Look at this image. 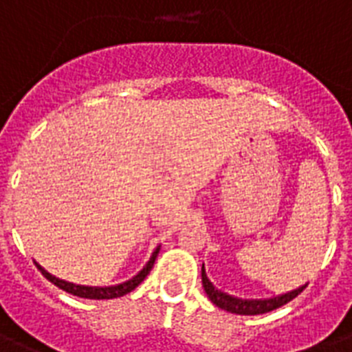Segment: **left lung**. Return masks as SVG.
Wrapping results in <instances>:
<instances>
[{
  "instance_id": "obj_1",
  "label": "left lung",
  "mask_w": 352,
  "mask_h": 352,
  "mask_svg": "<svg viewBox=\"0 0 352 352\" xmlns=\"http://www.w3.org/2000/svg\"><path fill=\"white\" fill-rule=\"evenodd\" d=\"M201 278H203V287L204 292L208 294V298L212 300L214 305H217L223 311L234 312V314H245V316H252V314H265V312H270L278 307L289 303L290 300H294L296 296L303 292L307 285L300 287V289L292 290V292H287V294H281L278 298H270V300H239V298H232V296L221 292L210 283V279L206 278V272H204V265L201 268Z\"/></svg>"
}]
</instances>
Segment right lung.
I'll return each instance as SVG.
<instances>
[{"label": "right lung", "instance_id": "right-lung-1", "mask_svg": "<svg viewBox=\"0 0 352 352\" xmlns=\"http://www.w3.org/2000/svg\"><path fill=\"white\" fill-rule=\"evenodd\" d=\"M157 254H159V248L153 252V256L149 257L148 265H146V267H144L142 270L135 276V278H131L129 281H126V283L115 285V287H84V285L67 283V281H63V279H58L54 278V276H51V274L47 272V270H43L40 265H36V267L40 268L41 274H43L51 283H54L58 289L65 290V292H69V294L78 296V298H87V300H113V298H120V296L131 292V290H135L138 285L142 283L144 279H146V276L149 274V270L153 268Z\"/></svg>", "mask_w": 352, "mask_h": 352}]
</instances>
